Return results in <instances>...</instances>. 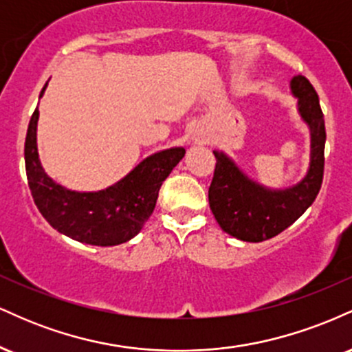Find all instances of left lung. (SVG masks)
Segmentation results:
<instances>
[{
	"instance_id": "1",
	"label": "left lung",
	"mask_w": 352,
	"mask_h": 352,
	"mask_svg": "<svg viewBox=\"0 0 352 352\" xmlns=\"http://www.w3.org/2000/svg\"><path fill=\"white\" fill-rule=\"evenodd\" d=\"M300 99V112L311 129V165L300 184L286 190H270L241 173L225 153H215L217 165L208 188L215 220L228 235L243 241L270 240L300 218L318 197L324 175V117L314 87L305 76L292 80Z\"/></svg>"
}]
</instances>
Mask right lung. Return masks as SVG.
<instances>
[{"label": "right lung", "instance_id": "1", "mask_svg": "<svg viewBox=\"0 0 352 352\" xmlns=\"http://www.w3.org/2000/svg\"><path fill=\"white\" fill-rule=\"evenodd\" d=\"M44 84L41 94L46 89ZM39 111L31 116L24 142L26 177L36 207L52 228L80 243L114 246L134 238L155 208L159 190L182 157L184 147L168 148L144 162L100 192H72L50 179L41 167L36 145Z\"/></svg>", "mask_w": 352, "mask_h": 352}]
</instances>
